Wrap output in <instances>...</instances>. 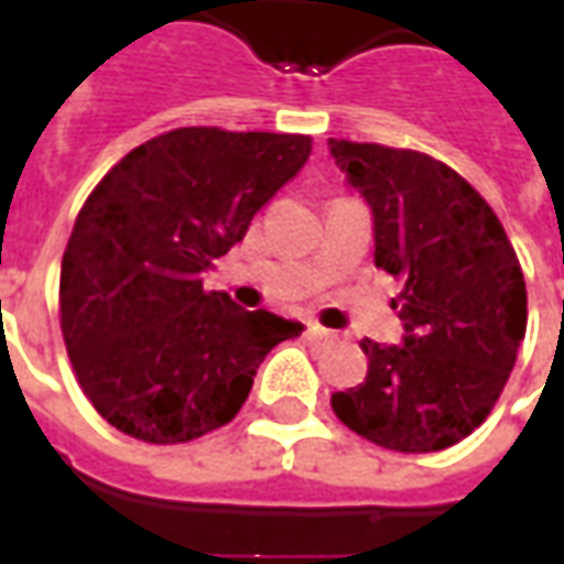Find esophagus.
<instances>
[{
	"label": "esophagus",
	"instance_id": "34e87169",
	"mask_svg": "<svg viewBox=\"0 0 564 564\" xmlns=\"http://www.w3.org/2000/svg\"><path fill=\"white\" fill-rule=\"evenodd\" d=\"M307 341H314V344H329L335 341V332L332 329H323L319 323H307Z\"/></svg>",
	"mask_w": 564,
	"mask_h": 564
}]
</instances>
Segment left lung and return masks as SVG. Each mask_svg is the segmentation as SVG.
<instances>
[{
  "instance_id": "obj_1",
  "label": "left lung",
  "mask_w": 564,
  "mask_h": 564,
  "mask_svg": "<svg viewBox=\"0 0 564 564\" xmlns=\"http://www.w3.org/2000/svg\"><path fill=\"white\" fill-rule=\"evenodd\" d=\"M375 217V265L402 281V344L359 341L368 375L332 411L371 444L435 453L496 408L525 338V281L496 210L416 150L329 139Z\"/></svg>"
}]
</instances>
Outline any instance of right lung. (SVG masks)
<instances>
[{
	"instance_id": "1",
	"label": "right lung",
	"mask_w": 564,
	"mask_h": 564,
	"mask_svg": "<svg viewBox=\"0 0 564 564\" xmlns=\"http://www.w3.org/2000/svg\"><path fill=\"white\" fill-rule=\"evenodd\" d=\"M311 156L307 135L184 127L129 150L84 202L59 271V326L102 420L186 444L232 420L257 368L302 323L205 293L265 202Z\"/></svg>"
}]
</instances>
